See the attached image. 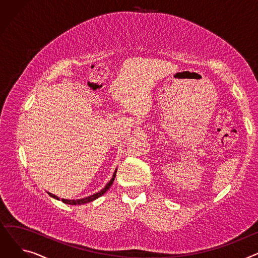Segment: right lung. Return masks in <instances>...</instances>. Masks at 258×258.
<instances>
[{"instance_id": "right-lung-1", "label": "right lung", "mask_w": 258, "mask_h": 258, "mask_svg": "<svg viewBox=\"0 0 258 258\" xmlns=\"http://www.w3.org/2000/svg\"><path fill=\"white\" fill-rule=\"evenodd\" d=\"M116 172H117V170L114 172L112 180H111L110 182H108V183L105 185V187L102 189V190H100L99 192L94 194L93 196L87 197V198H85V199H80V200H64V199H61V202L66 203V204H70V205H83V204H86V203H89V202H92V201H94V200H96L97 198H99V197H101L102 195H104V194L108 190V188H110V187L112 186V184H113V182H114V180H115V177H116ZM49 195H50V197H52V198H54V199L59 200L58 197H56V196H54V195H52V194H50V192H49Z\"/></svg>"}]
</instances>
